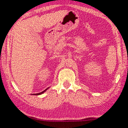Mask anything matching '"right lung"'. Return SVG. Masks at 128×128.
I'll return each mask as SVG.
<instances>
[{"label":"right lung","mask_w":128,"mask_h":128,"mask_svg":"<svg viewBox=\"0 0 128 128\" xmlns=\"http://www.w3.org/2000/svg\"><path fill=\"white\" fill-rule=\"evenodd\" d=\"M49 88H46V89H45L44 91H43L42 92H40V93H37V94H32V95H40V94H42L43 93H44L45 92H46V91Z\"/></svg>","instance_id":"1"}]
</instances>
